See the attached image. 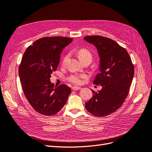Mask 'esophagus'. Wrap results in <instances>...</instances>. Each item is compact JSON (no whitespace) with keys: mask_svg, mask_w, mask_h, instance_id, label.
<instances>
[{"mask_svg":"<svg viewBox=\"0 0 152 152\" xmlns=\"http://www.w3.org/2000/svg\"><path fill=\"white\" fill-rule=\"evenodd\" d=\"M80 89H81V88L79 87V86H73V87H72V90H78Z\"/></svg>","mask_w":152,"mask_h":152,"instance_id":"esophagus-1","label":"esophagus"}]
</instances>
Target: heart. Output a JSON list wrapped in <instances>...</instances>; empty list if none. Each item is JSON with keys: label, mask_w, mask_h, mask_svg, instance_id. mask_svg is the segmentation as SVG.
<instances>
[{"label": "heart", "mask_w": 152, "mask_h": 152, "mask_svg": "<svg viewBox=\"0 0 152 152\" xmlns=\"http://www.w3.org/2000/svg\"><path fill=\"white\" fill-rule=\"evenodd\" d=\"M77 54L80 59L83 61L85 60H91L92 58V55L91 53V52L86 48H81L77 51ZM69 58V54H67L66 55L64 56V57L62 60V64H64L67 61V60ZM87 77V75L84 73H75L72 74L71 76L68 77V80L70 81L71 83L75 84V85H80L82 82V80L86 78Z\"/></svg>", "instance_id": "b5f03b06"}]
</instances>
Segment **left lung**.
I'll list each match as a JSON object with an SVG mask.
<instances>
[{
	"label": "left lung",
	"instance_id": "8db88e82",
	"mask_svg": "<svg viewBox=\"0 0 152 152\" xmlns=\"http://www.w3.org/2000/svg\"><path fill=\"white\" fill-rule=\"evenodd\" d=\"M84 39L96 48L100 58V72L94 85L102 86L85 103V107L95 116L109 115L122 106L129 92L134 67L127 50L110 38L87 36Z\"/></svg>",
	"mask_w": 152,
	"mask_h": 152
}]
</instances>
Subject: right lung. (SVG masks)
Segmentation results:
<instances>
[{"label":"right lung","instance_id":"right-lung-1","mask_svg":"<svg viewBox=\"0 0 152 152\" xmlns=\"http://www.w3.org/2000/svg\"><path fill=\"white\" fill-rule=\"evenodd\" d=\"M72 41L66 37H42L26 50L18 72L24 95L33 109L52 116L66 104L71 89L66 85L55 86L50 81L57 70L62 50Z\"/></svg>","mask_w":152,"mask_h":152}]
</instances>
